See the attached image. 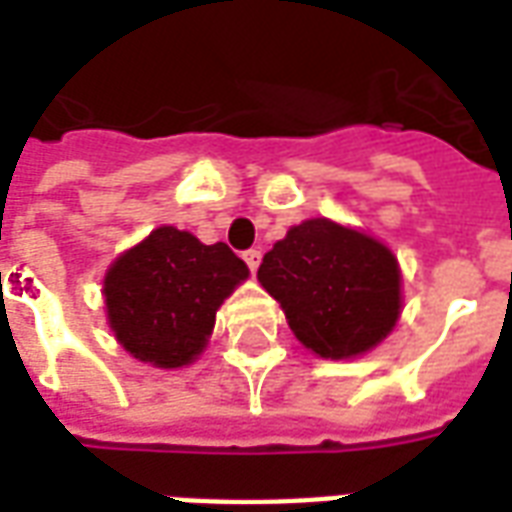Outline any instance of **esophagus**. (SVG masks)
<instances>
[{
    "label": "esophagus",
    "mask_w": 512,
    "mask_h": 512,
    "mask_svg": "<svg viewBox=\"0 0 512 512\" xmlns=\"http://www.w3.org/2000/svg\"><path fill=\"white\" fill-rule=\"evenodd\" d=\"M260 257H263V255H260V249H246V252H244V263L249 268H252V271H255V268L260 266Z\"/></svg>",
    "instance_id": "1"
}]
</instances>
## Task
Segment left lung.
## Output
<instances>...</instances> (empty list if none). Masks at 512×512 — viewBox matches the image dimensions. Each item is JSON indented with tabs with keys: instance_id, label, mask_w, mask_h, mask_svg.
Here are the masks:
<instances>
[{
	"instance_id": "left-lung-1",
	"label": "left lung",
	"mask_w": 512,
	"mask_h": 512,
	"mask_svg": "<svg viewBox=\"0 0 512 512\" xmlns=\"http://www.w3.org/2000/svg\"><path fill=\"white\" fill-rule=\"evenodd\" d=\"M260 285L288 326L323 359L365 354L400 315V268L376 238L329 219H307L266 252Z\"/></svg>"
}]
</instances>
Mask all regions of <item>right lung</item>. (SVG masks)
<instances>
[{
  "instance_id": "obj_1",
  "label": "right lung",
  "mask_w": 512,
  "mask_h": 512,
  "mask_svg": "<svg viewBox=\"0 0 512 512\" xmlns=\"http://www.w3.org/2000/svg\"><path fill=\"white\" fill-rule=\"evenodd\" d=\"M246 277L249 268L227 244L158 227L106 274L109 326L139 362L189 365L205 348L216 310Z\"/></svg>"
}]
</instances>
